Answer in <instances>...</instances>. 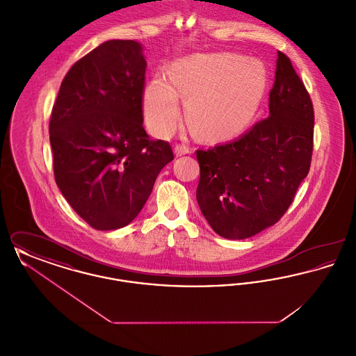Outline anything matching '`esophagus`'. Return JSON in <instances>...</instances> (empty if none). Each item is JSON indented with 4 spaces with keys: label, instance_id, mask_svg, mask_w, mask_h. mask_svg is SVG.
Masks as SVG:
<instances>
[{
    "label": "esophagus",
    "instance_id": "34e87169",
    "mask_svg": "<svg viewBox=\"0 0 356 356\" xmlns=\"http://www.w3.org/2000/svg\"><path fill=\"white\" fill-rule=\"evenodd\" d=\"M173 152L179 157V156H184V154L191 153V149H189L188 147H186V145H176V147L173 148Z\"/></svg>",
    "mask_w": 356,
    "mask_h": 356
}]
</instances>
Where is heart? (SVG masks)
<instances>
[{"label": "heart", "mask_w": 356, "mask_h": 356, "mask_svg": "<svg viewBox=\"0 0 356 356\" xmlns=\"http://www.w3.org/2000/svg\"><path fill=\"white\" fill-rule=\"evenodd\" d=\"M170 81L154 76L143 89L141 108L153 134H172L186 102L191 131L205 141H227L254 120L267 88V69L254 57L235 53L192 54L170 65Z\"/></svg>", "instance_id": "1"}]
</instances>
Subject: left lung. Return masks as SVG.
I'll return each mask as SVG.
<instances>
[{
	"instance_id": "obj_1",
	"label": "left lung",
	"mask_w": 356,
	"mask_h": 356,
	"mask_svg": "<svg viewBox=\"0 0 356 356\" xmlns=\"http://www.w3.org/2000/svg\"><path fill=\"white\" fill-rule=\"evenodd\" d=\"M270 115L235 141L197 151L196 199L221 237L254 236L279 220L308 175L314 108L289 58L277 51Z\"/></svg>"
}]
</instances>
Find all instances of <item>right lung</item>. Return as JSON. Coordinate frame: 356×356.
Here are the masks:
<instances>
[{
  "instance_id": "1",
  "label": "right lung",
  "mask_w": 356,
  "mask_h": 356,
  "mask_svg": "<svg viewBox=\"0 0 356 356\" xmlns=\"http://www.w3.org/2000/svg\"><path fill=\"white\" fill-rule=\"evenodd\" d=\"M147 60L135 40H109L69 69L51 111L54 179L76 213L100 231L135 220L170 144L143 128Z\"/></svg>"
}]
</instances>
